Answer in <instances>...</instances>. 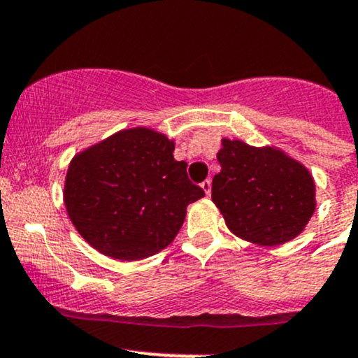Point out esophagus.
Returning a JSON list of instances; mask_svg holds the SVG:
<instances>
[{
  "instance_id": "34e87169",
  "label": "esophagus",
  "mask_w": 358,
  "mask_h": 358,
  "mask_svg": "<svg viewBox=\"0 0 358 358\" xmlns=\"http://www.w3.org/2000/svg\"><path fill=\"white\" fill-rule=\"evenodd\" d=\"M200 187H202L203 194H206L207 197H210V190H212V182H210V180H206V182H202V183H200Z\"/></svg>"
}]
</instances>
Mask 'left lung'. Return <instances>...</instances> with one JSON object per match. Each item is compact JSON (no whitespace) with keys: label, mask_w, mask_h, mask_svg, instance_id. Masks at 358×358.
<instances>
[{"label":"left lung","mask_w":358,"mask_h":358,"mask_svg":"<svg viewBox=\"0 0 358 358\" xmlns=\"http://www.w3.org/2000/svg\"><path fill=\"white\" fill-rule=\"evenodd\" d=\"M221 171L212 202L234 236L258 246H280L306 229L316 210L311 171L280 148L221 139Z\"/></svg>","instance_id":"1"}]
</instances>
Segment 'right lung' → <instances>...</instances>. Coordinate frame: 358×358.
<instances>
[{"instance_id": "right-lung-1", "label": "right lung", "mask_w": 358, "mask_h": 358, "mask_svg": "<svg viewBox=\"0 0 358 358\" xmlns=\"http://www.w3.org/2000/svg\"><path fill=\"white\" fill-rule=\"evenodd\" d=\"M175 141L151 127L122 129L71 159L64 207L78 233L98 253L137 262L166 248L187 206L203 197L173 158Z\"/></svg>"}]
</instances>
